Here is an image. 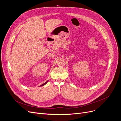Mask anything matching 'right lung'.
Returning <instances> with one entry per match:
<instances>
[{
	"mask_svg": "<svg viewBox=\"0 0 121 121\" xmlns=\"http://www.w3.org/2000/svg\"><path fill=\"white\" fill-rule=\"evenodd\" d=\"M48 81H47L46 82H45V83H44V84H43L41 85H40V86H44V85H45V84H46V83H47V82H48Z\"/></svg>",
	"mask_w": 121,
	"mask_h": 121,
	"instance_id": "1",
	"label": "right lung"
}]
</instances>
